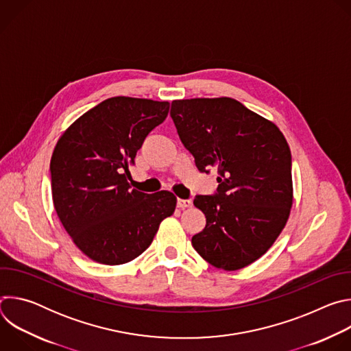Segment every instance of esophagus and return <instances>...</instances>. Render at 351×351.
<instances>
[{"instance_id":"34e87169","label":"esophagus","mask_w":351,"mask_h":351,"mask_svg":"<svg viewBox=\"0 0 351 351\" xmlns=\"http://www.w3.org/2000/svg\"><path fill=\"white\" fill-rule=\"evenodd\" d=\"M191 199H183V198H178V207L180 210H184V208H189L191 207Z\"/></svg>"}]
</instances>
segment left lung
I'll list each match as a JSON object with an SVG mask.
<instances>
[{
  "label": "left lung",
  "instance_id": "obj_1",
  "mask_svg": "<svg viewBox=\"0 0 351 351\" xmlns=\"http://www.w3.org/2000/svg\"><path fill=\"white\" fill-rule=\"evenodd\" d=\"M171 117L199 172H218L214 195H195L207 225L191 237L215 268L241 269L263 257L293 204L291 154L271 121L234 98L175 99Z\"/></svg>",
  "mask_w": 351,
  "mask_h": 351
}]
</instances>
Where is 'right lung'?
I'll list each match as a JSON object with an SVG mask.
<instances>
[{
  "label": "right lung",
  "mask_w": 351,
  "mask_h": 351,
  "mask_svg": "<svg viewBox=\"0 0 351 351\" xmlns=\"http://www.w3.org/2000/svg\"><path fill=\"white\" fill-rule=\"evenodd\" d=\"M168 101L112 97L77 118L60 137L49 164L57 215L90 260L121 265L152 244L176 197L130 189L129 167L147 134L162 123Z\"/></svg>",
  "instance_id": "1"
}]
</instances>
